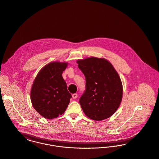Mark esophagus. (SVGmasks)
I'll return each instance as SVG.
<instances>
[{
    "instance_id": "esophagus-1",
    "label": "esophagus",
    "mask_w": 159,
    "mask_h": 159,
    "mask_svg": "<svg viewBox=\"0 0 159 159\" xmlns=\"http://www.w3.org/2000/svg\"><path fill=\"white\" fill-rule=\"evenodd\" d=\"M72 98L73 99H76V98H77V97H78V94H77V93H74V94H72Z\"/></svg>"
}]
</instances>
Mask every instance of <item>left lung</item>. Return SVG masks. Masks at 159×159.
I'll return each mask as SVG.
<instances>
[{
  "label": "left lung",
  "instance_id": "8db88e82",
  "mask_svg": "<svg viewBox=\"0 0 159 159\" xmlns=\"http://www.w3.org/2000/svg\"><path fill=\"white\" fill-rule=\"evenodd\" d=\"M86 79V88L79 103L89 118L102 121L112 116L123 97L121 79L106 59L96 57L77 61Z\"/></svg>",
  "mask_w": 159,
  "mask_h": 159
}]
</instances>
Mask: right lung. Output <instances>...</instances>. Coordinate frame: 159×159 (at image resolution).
I'll return each instance as SVG.
<instances>
[{
    "mask_svg": "<svg viewBox=\"0 0 159 159\" xmlns=\"http://www.w3.org/2000/svg\"><path fill=\"white\" fill-rule=\"evenodd\" d=\"M67 63L51 62L44 66L36 77L30 98L36 111L46 119H53L62 115L67 108L71 94L62 77Z\"/></svg>",
    "mask_w": 159,
    "mask_h": 159,
    "instance_id": "right-lung-1",
    "label": "right lung"
}]
</instances>
